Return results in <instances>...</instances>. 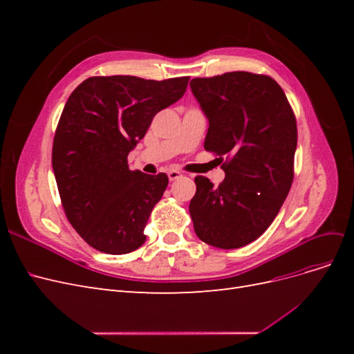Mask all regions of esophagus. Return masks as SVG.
Segmentation results:
<instances>
[{
  "label": "esophagus",
  "mask_w": 354,
  "mask_h": 354,
  "mask_svg": "<svg viewBox=\"0 0 354 354\" xmlns=\"http://www.w3.org/2000/svg\"><path fill=\"white\" fill-rule=\"evenodd\" d=\"M180 177H181V173H178V171H176V169L168 171V178H169V181H174V180H177V178H180Z\"/></svg>",
  "instance_id": "1"
}]
</instances>
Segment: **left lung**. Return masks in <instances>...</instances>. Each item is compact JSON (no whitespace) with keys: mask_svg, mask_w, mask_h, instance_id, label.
I'll use <instances>...</instances> for the list:
<instances>
[{"mask_svg":"<svg viewBox=\"0 0 354 354\" xmlns=\"http://www.w3.org/2000/svg\"><path fill=\"white\" fill-rule=\"evenodd\" d=\"M209 128L207 152L226 173L218 187L195 177L189 212L198 238L223 250L260 238L279 212L294 180L297 121L269 75L227 72L190 81Z\"/></svg>","mask_w":354,"mask_h":354,"instance_id":"obj_1","label":"left lung"}]
</instances>
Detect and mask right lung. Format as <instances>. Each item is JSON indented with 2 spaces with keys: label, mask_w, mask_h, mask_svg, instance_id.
Segmentation results:
<instances>
[{
  "label": "right lung",
  "mask_w": 354,
  "mask_h": 354,
  "mask_svg": "<svg viewBox=\"0 0 354 354\" xmlns=\"http://www.w3.org/2000/svg\"><path fill=\"white\" fill-rule=\"evenodd\" d=\"M187 82L189 77H91L69 95L51 164L66 217L94 250L120 255L145 243V227L168 177L131 171L127 156L153 116L185 94Z\"/></svg>",
  "instance_id": "right-lung-1"
}]
</instances>
